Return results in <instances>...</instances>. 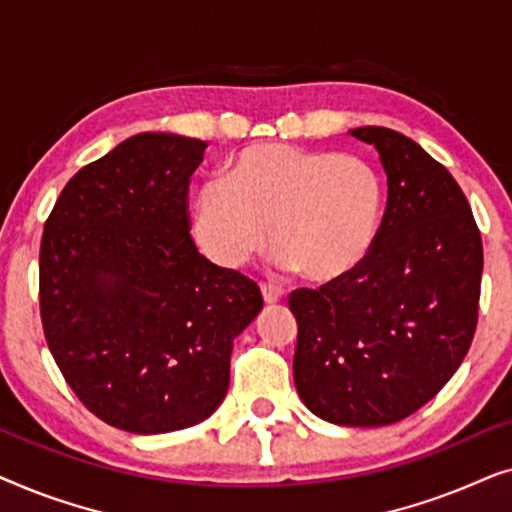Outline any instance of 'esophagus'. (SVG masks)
Returning <instances> with one entry per match:
<instances>
[{
  "label": "esophagus",
  "mask_w": 512,
  "mask_h": 512,
  "mask_svg": "<svg viewBox=\"0 0 512 512\" xmlns=\"http://www.w3.org/2000/svg\"><path fill=\"white\" fill-rule=\"evenodd\" d=\"M261 291H263L265 303H277V300H282V296H284L282 286L272 284V282H263L261 284Z\"/></svg>",
  "instance_id": "esophagus-1"
}]
</instances>
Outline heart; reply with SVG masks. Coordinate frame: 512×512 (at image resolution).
<instances>
[{"label":"heart","mask_w":512,"mask_h":512,"mask_svg":"<svg viewBox=\"0 0 512 512\" xmlns=\"http://www.w3.org/2000/svg\"><path fill=\"white\" fill-rule=\"evenodd\" d=\"M387 188L373 163L335 151L256 144L209 179L193 200V235L223 268H240L277 242L282 268L331 282L370 254L380 233Z\"/></svg>","instance_id":"heart-1"}]
</instances>
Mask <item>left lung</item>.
Listing matches in <instances>:
<instances>
[{"label": "left lung", "mask_w": 512, "mask_h": 512, "mask_svg": "<svg viewBox=\"0 0 512 512\" xmlns=\"http://www.w3.org/2000/svg\"><path fill=\"white\" fill-rule=\"evenodd\" d=\"M387 172L380 233L352 272L296 289L293 380L314 415L345 426L401 422L457 373L478 326L482 237L464 191L417 142L349 130Z\"/></svg>", "instance_id": "obj_1"}]
</instances>
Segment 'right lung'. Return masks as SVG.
Returning a JSON list of instances; mask_svg holds the SVG:
<instances>
[{"label":"right lung","instance_id":"add662e5","mask_svg":"<svg viewBox=\"0 0 512 512\" xmlns=\"http://www.w3.org/2000/svg\"><path fill=\"white\" fill-rule=\"evenodd\" d=\"M207 144L142 132L81 167L46 219L39 310L62 377L116 429L179 431L219 408L233 340L263 307L195 247L191 174Z\"/></svg>","mask_w":512,"mask_h":512}]
</instances>
